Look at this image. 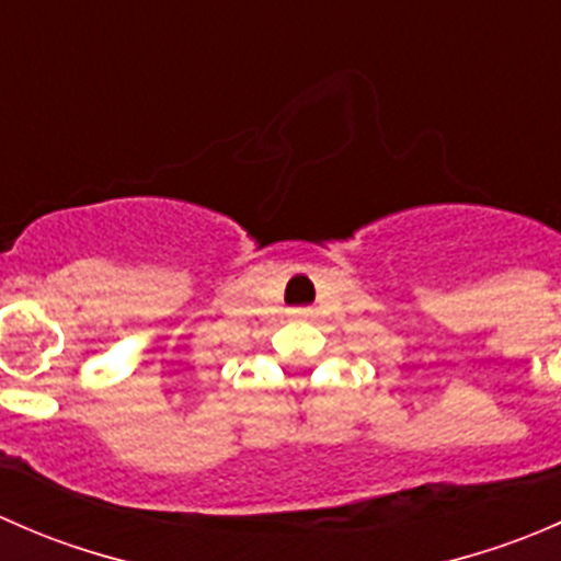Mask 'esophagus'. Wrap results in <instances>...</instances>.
Segmentation results:
<instances>
[{
  "mask_svg": "<svg viewBox=\"0 0 561 561\" xmlns=\"http://www.w3.org/2000/svg\"><path fill=\"white\" fill-rule=\"evenodd\" d=\"M293 320H309V317H312L314 312L312 309H307V307H298V309H293Z\"/></svg>",
  "mask_w": 561,
  "mask_h": 561,
  "instance_id": "1",
  "label": "esophagus"
}]
</instances>
